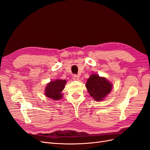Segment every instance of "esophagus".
I'll return each mask as SVG.
<instances>
[{
    "label": "esophagus",
    "mask_w": 150,
    "mask_h": 150,
    "mask_svg": "<svg viewBox=\"0 0 150 150\" xmlns=\"http://www.w3.org/2000/svg\"><path fill=\"white\" fill-rule=\"evenodd\" d=\"M73 79H74V80H78L79 79V76L78 75L75 74V75H74V76H73Z\"/></svg>",
    "instance_id": "34e87169"
}]
</instances>
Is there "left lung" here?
<instances>
[{
	"label": "left lung",
	"mask_w": 150,
	"mask_h": 150,
	"mask_svg": "<svg viewBox=\"0 0 150 150\" xmlns=\"http://www.w3.org/2000/svg\"><path fill=\"white\" fill-rule=\"evenodd\" d=\"M112 84L105 78L93 74L88 79L86 87L90 95L96 101H100L112 89Z\"/></svg>",
	"instance_id": "1"
}]
</instances>
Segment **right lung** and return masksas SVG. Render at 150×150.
Returning <instances> with one entry per match:
<instances>
[{"label":"right lung","instance_id":"add662e5","mask_svg":"<svg viewBox=\"0 0 150 150\" xmlns=\"http://www.w3.org/2000/svg\"><path fill=\"white\" fill-rule=\"evenodd\" d=\"M66 81L65 80H57L51 81L47 85L45 90V95L47 97L54 100H58L62 98L61 92L64 89Z\"/></svg>","mask_w":150,"mask_h":150}]
</instances>
